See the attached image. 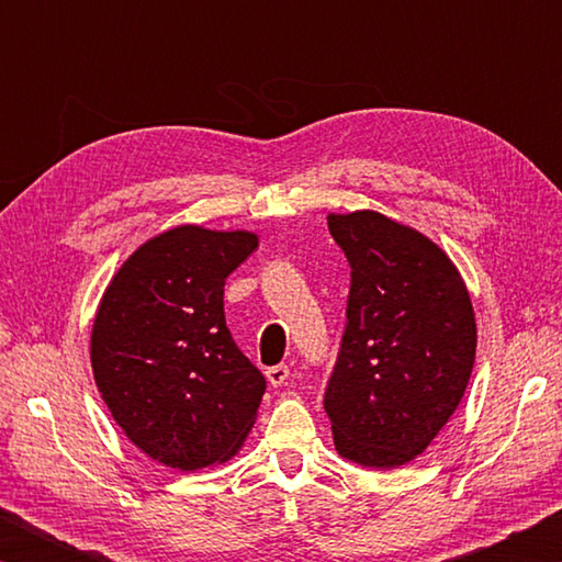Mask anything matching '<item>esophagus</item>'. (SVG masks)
<instances>
[{
  "mask_svg": "<svg viewBox=\"0 0 562 562\" xmlns=\"http://www.w3.org/2000/svg\"><path fill=\"white\" fill-rule=\"evenodd\" d=\"M265 376H268V382L272 386H284V384H288V379H290V367L288 364L270 367L268 372H265Z\"/></svg>",
  "mask_w": 562,
  "mask_h": 562,
  "instance_id": "esophagus-1",
  "label": "esophagus"
}]
</instances>
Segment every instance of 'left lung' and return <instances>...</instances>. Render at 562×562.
I'll use <instances>...</instances> for the list:
<instances>
[{"instance_id": "1", "label": "left lung", "mask_w": 562, "mask_h": 562, "mask_svg": "<svg viewBox=\"0 0 562 562\" xmlns=\"http://www.w3.org/2000/svg\"><path fill=\"white\" fill-rule=\"evenodd\" d=\"M351 265L347 329L325 394L335 449L398 469L459 408L475 361V312L459 268L431 237L376 211L329 213Z\"/></svg>"}]
</instances>
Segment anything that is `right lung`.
Wrapping results in <instances>:
<instances>
[{"mask_svg": "<svg viewBox=\"0 0 562 562\" xmlns=\"http://www.w3.org/2000/svg\"><path fill=\"white\" fill-rule=\"evenodd\" d=\"M252 231L176 225L138 245L101 294L91 369L126 439L178 471L243 449L265 379L225 327V278L255 247Z\"/></svg>", "mask_w": 562, "mask_h": 562, "instance_id": "1", "label": "right lung"}]
</instances>
